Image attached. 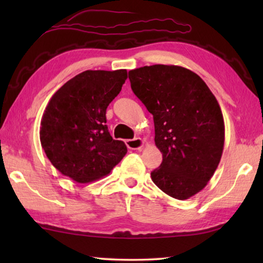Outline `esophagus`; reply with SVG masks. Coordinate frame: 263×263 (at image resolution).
<instances>
[{
    "label": "esophagus",
    "instance_id": "1",
    "mask_svg": "<svg viewBox=\"0 0 263 263\" xmlns=\"http://www.w3.org/2000/svg\"><path fill=\"white\" fill-rule=\"evenodd\" d=\"M126 146L130 149H140L144 146V140L141 138H135V139L126 140Z\"/></svg>",
    "mask_w": 263,
    "mask_h": 263
}]
</instances>
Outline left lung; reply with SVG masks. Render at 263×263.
I'll use <instances>...</instances> for the list:
<instances>
[{
  "instance_id": "8db88e82",
  "label": "left lung",
  "mask_w": 263,
  "mask_h": 263,
  "mask_svg": "<svg viewBox=\"0 0 263 263\" xmlns=\"http://www.w3.org/2000/svg\"><path fill=\"white\" fill-rule=\"evenodd\" d=\"M128 79L153 115L154 141L162 153L152 181L171 197L190 198L208 184L222 154L225 125L218 101L197 74L181 66H144L130 70Z\"/></svg>"
}]
</instances>
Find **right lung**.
<instances>
[{"label":"right lung","mask_w":263,"mask_h":263,"mask_svg":"<svg viewBox=\"0 0 263 263\" xmlns=\"http://www.w3.org/2000/svg\"><path fill=\"white\" fill-rule=\"evenodd\" d=\"M126 69L86 70L48 102L41 122L42 147L62 175L78 183L101 179L126 154L106 126V108L122 90Z\"/></svg>","instance_id":"add662e5"}]
</instances>
